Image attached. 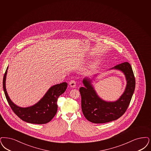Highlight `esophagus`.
<instances>
[{"label": "esophagus", "instance_id": "obj_1", "mask_svg": "<svg viewBox=\"0 0 151 151\" xmlns=\"http://www.w3.org/2000/svg\"><path fill=\"white\" fill-rule=\"evenodd\" d=\"M76 83V81H75L74 80H71L70 81V83H69L70 86L72 87V88H75V87Z\"/></svg>", "mask_w": 151, "mask_h": 151}]
</instances>
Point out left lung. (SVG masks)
Listing matches in <instances>:
<instances>
[{
  "mask_svg": "<svg viewBox=\"0 0 151 151\" xmlns=\"http://www.w3.org/2000/svg\"><path fill=\"white\" fill-rule=\"evenodd\" d=\"M111 69L120 70L124 73L127 86L124 93L115 102L102 99L91 84V80L85 78L84 87L79 89L81 97V109L85 117L94 124H103L116 120L124 114L130 104L135 87V79L129 63L125 62Z\"/></svg>",
  "mask_w": 151,
  "mask_h": 151,
  "instance_id": "1",
  "label": "left lung"
}]
</instances>
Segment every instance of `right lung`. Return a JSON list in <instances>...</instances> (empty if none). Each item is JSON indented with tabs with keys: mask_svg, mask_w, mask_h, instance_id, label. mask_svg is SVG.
Instances as JSON below:
<instances>
[{
	"mask_svg": "<svg viewBox=\"0 0 151 151\" xmlns=\"http://www.w3.org/2000/svg\"><path fill=\"white\" fill-rule=\"evenodd\" d=\"M8 67L6 68L3 81V86L6 100L14 113L22 120L35 124H44L50 121L56 114L58 97L66 90L67 83L63 82L55 85L49 89L42 98L34 106L20 107L12 102L6 88V80Z\"/></svg>",
	"mask_w": 151,
	"mask_h": 151,
	"instance_id": "1",
	"label": "right lung"
}]
</instances>
